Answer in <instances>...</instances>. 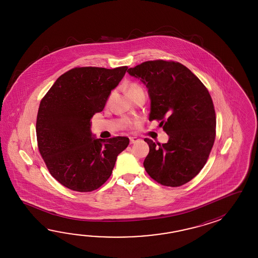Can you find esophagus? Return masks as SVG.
I'll return each instance as SVG.
<instances>
[{"label":"esophagus","instance_id":"1","mask_svg":"<svg viewBox=\"0 0 258 258\" xmlns=\"http://www.w3.org/2000/svg\"><path fill=\"white\" fill-rule=\"evenodd\" d=\"M138 141H139V139L137 137H130V144H135Z\"/></svg>","mask_w":258,"mask_h":258}]
</instances>
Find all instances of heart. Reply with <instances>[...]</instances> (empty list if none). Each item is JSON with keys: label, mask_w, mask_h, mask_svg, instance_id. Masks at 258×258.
I'll return each instance as SVG.
<instances>
[{"label": "heart", "mask_w": 258, "mask_h": 258, "mask_svg": "<svg viewBox=\"0 0 258 258\" xmlns=\"http://www.w3.org/2000/svg\"><path fill=\"white\" fill-rule=\"evenodd\" d=\"M142 87L139 86L137 83H132L127 88V92L129 94V96H131L132 94L137 93L138 91H142Z\"/></svg>", "instance_id": "1"}]
</instances>
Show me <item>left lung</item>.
Instances as JSON below:
<instances>
[{
  "label": "left lung",
  "mask_w": 258,
  "mask_h": 258,
  "mask_svg": "<svg viewBox=\"0 0 258 258\" xmlns=\"http://www.w3.org/2000/svg\"><path fill=\"white\" fill-rule=\"evenodd\" d=\"M127 72L148 88L149 121H160L169 136L165 144L145 138V170L164 186H181L203 169L214 145L216 113L209 90L178 61L148 60Z\"/></svg>",
  "instance_id": "1"
}]
</instances>
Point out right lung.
Returning a JSON list of instances; mask_svg holds the SVG:
<instances>
[{"mask_svg":"<svg viewBox=\"0 0 258 258\" xmlns=\"http://www.w3.org/2000/svg\"><path fill=\"white\" fill-rule=\"evenodd\" d=\"M128 67H76L61 75L41 99L36 122L39 153L61 185L91 192L111 175L129 138L96 139L90 119L104 109Z\"/></svg>","mask_w":258,"mask_h":258,"instance_id":"obj_1","label":"right lung"}]
</instances>
